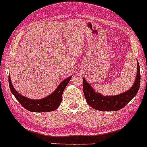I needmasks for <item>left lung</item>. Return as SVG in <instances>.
<instances>
[{"label": "left lung", "instance_id": "left-lung-1", "mask_svg": "<svg viewBox=\"0 0 147 147\" xmlns=\"http://www.w3.org/2000/svg\"><path fill=\"white\" fill-rule=\"evenodd\" d=\"M83 79L84 96L90 107L100 111H117L123 108L137 95L140 86V67L137 61V76L133 86L127 91L115 96H102L95 91L84 78Z\"/></svg>", "mask_w": 147, "mask_h": 147}]
</instances>
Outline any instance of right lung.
<instances>
[{"instance_id":"right-lung-1","label":"right lung","mask_w":147,"mask_h":147,"mask_svg":"<svg viewBox=\"0 0 147 147\" xmlns=\"http://www.w3.org/2000/svg\"><path fill=\"white\" fill-rule=\"evenodd\" d=\"M71 77L72 76H71L68 77L66 79L63 80V81H61L59 85L57 86V88L54 90V91L52 92L49 96L37 100L30 99V98L20 94L13 87L10 76H9L8 81L10 91L13 93V96L16 97V99L18 100V102L21 104L22 107H25L26 110L30 112L47 113V112L54 111L59 107L61 102V99H62L63 90L70 81Z\"/></svg>"}]
</instances>
